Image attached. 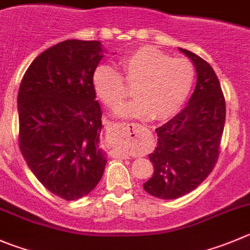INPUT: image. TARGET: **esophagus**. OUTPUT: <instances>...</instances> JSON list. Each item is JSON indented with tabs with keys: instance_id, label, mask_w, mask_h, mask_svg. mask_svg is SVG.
<instances>
[{
	"instance_id": "34e87169",
	"label": "esophagus",
	"mask_w": 250,
	"mask_h": 250,
	"mask_svg": "<svg viewBox=\"0 0 250 250\" xmlns=\"http://www.w3.org/2000/svg\"><path fill=\"white\" fill-rule=\"evenodd\" d=\"M136 125L134 123H114L113 125V129L117 130V132L120 133H125V134H132V133H134V130H136ZM118 157H122V158H125V155H123V154L121 153H117Z\"/></svg>"
}]
</instances>
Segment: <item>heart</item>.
Returning <instances> with one entry per match:
<instances>
[{
  "mask_svg": "<svg viewBox=\"0 0 250 250\" xmlns=\"http://www.w3.org/2000/svg\"><path fill=\"white\" fill-rule=\"evenodd\" d=\"M121 69L134 99L121 104L113 114L120 118L167 120L180 109L195 81V69L184 58H171L153 46H142L121 58ZM92 86L104 104L113 107L125 97L122 76L109 65H99Z\"/></svg>",
  "mask_w": 250,
  "mask_h": 250,
  "instance_id": "heart-1",
  "label": "heart"
}]
</instances>
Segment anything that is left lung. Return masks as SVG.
Here are the masks:
<instances>
[{
  "label": "left lung",
  "instance_id": "1",
  "mask_svg": "<svg viewBox=\"0 0 250 250\" xmlns=\"http://www.w3.org/2000/svg\"><path fill=\"white\" fill-rule=\"evenodd\" d=\"M179 50L192 62L197 80L185 108L155 129L158 143L149 154L154 174L143 188L163 200L186 195L208 176L218 159L226 121L225 96L212 66L188 49Z\"/></svg>",
  "mask_w": 250,
  "mask_h": 250
}]
</instances>
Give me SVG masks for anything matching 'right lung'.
<instances>
[{
  "mask_svg": "<svg viewBox=\"0 0 250 250\" xmlns=\"http://www.w3.org/2000/svg\"><path fill=\"white\" fill-rule=\"evenodd\" d=\"M104 53L97 41L60 42L33 60L18 91L23 158L50 192L69 201L96 188L107 163L92 86Z\"/></svg>",
  "mask_w": 250,
  "mask_h": 250,
  "instance_id": "right-lung-1",
  "label": "right lung"
}]
</instances>
